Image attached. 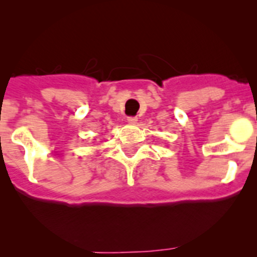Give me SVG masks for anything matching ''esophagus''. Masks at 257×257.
I'll return each instance as SVG.
<instances>
[{"instance_id": "34e87169", "label": "esophagus", "mask_w": 257, "mask_h": 257, "mask_svg": "<svg viewBox=\"0 0 257 257\" xmlns=\"http://www.w3.org/2000/svg\"><path fill=\"white\" fill-rule=\"evenodd\" d=\"M126 120H128V123L134 124V123H137L138 118H137V116H128V118H126Z\"/></svg>"}]
</instances>
